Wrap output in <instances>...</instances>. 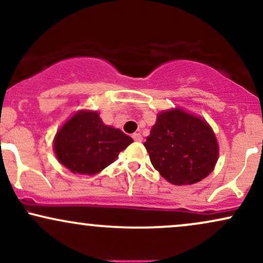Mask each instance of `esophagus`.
<instances>
[{"label":"esophagus","mask_w":263,"mask_h":263,"mask_svg":"<svg viewBox=\"0 0 263 263\" xmlns=\"http://www.w3.org/2000/svg\"><path fill=\"white\" fill-rule=\"evenodd\" d=\"M132 138H134V140L137 141V142H141L142 141V136H141V134H138V132H137V134L132 135Z\"/></svg>","instance_id":"obj_1"}]
</instances>
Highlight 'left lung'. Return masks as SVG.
<instances>
[{
	"label": "left lung",
	"mask_w": 263,
	"mask_h": 263,
	"mask_svg": "<svg viewBox=\"0 0 263 263\" xmlns=\"http://www.w3.org/2000/svg\"><path fill=\"white\" fill-rule=\"evenodd\" d=\"M144 147L153 167L174 185L204 179L214 170L219 155L210 126L179 108L157 116Z\"/></svg>",
	"instance_id": "obj_1"
}]
</instances>
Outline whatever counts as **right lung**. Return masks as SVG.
Instances as JSON below:
<instances>
[{"mask_svg": "<svg viewBox=\"0 0 263 263\" xmlns=\"http://www.w3.org/2000/svg\"><path fill=\"white\" fill-rule=\"evenodd\" d=\"M129 143L131 137L104 125L98 112L80 111L59 129L54 149L59 162L73 173L92 176L110 165Z\"/></svg>", "mask_w": 263, "mask_h": 263, "instance_id": "add662e5", "label": "right lung"}]
</instances>
